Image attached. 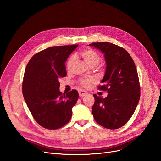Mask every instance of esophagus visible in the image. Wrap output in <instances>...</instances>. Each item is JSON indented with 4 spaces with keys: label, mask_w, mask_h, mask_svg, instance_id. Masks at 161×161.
<instances>
[{
    "label": "esophagus",
    "mask_w": 161,
    "mask_h": 161,
    "mask_svg": "<svg viewBox=\"0 0 161 161\" xmlns=\"http://www.w3.org/2000/svg\"><path fill=\"white\" fill-rule=\"evenodd\" d=\"M79 96L80 97H84V96H85V95H86V94H87V92L85 91H83V90H80L79 91Z\"/></svg>",
    "instance_id": "1"
}]
</instances>
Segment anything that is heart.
I'll return each instance as SVG.
<instances>
[{
    "label": "heart",
    "instance_id": "heart-1",
    "mask_svg": "<svg viewBox=\"0 0 161 161\" xmlns=\"http://www.w3.org/2000/svg\"><path fill=\"white\" fill-rule=\"evenodd\" d=\"M79 55L83 58V60L89 66H96L99 63L101 60L100 56L95 50L91 49V48H86V49L82 50L79 52ZM76 60V56L72 55L67 61L66 67L68 70H70L75 64ZM95 78H83L80 80V83L85 87L89 86L91 83L95 82Z\"/></svg>",
    "mask_w": 161,
    "mask_h": 161
}]
</instances>
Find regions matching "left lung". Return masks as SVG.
I'll list each match as a JSON object with an SVG mask.
<instances>
[{"label":"left lung","instance_id":"8db88e82","mask_svg":"<svg viewBox=\"0 0 161 161\" xmlns=\"http://www.w3.org/2000/svg\"><path fill=\"white\" fill-rule=\"evenodd\" d=\"M89 46L104 54L106 70L101 80L103 85L98 89L108 93L104 99L93 95L92 114L103 127L119 128L132 116L140 100V82L134 62L127 51L114 43L97 42Z\"/></svg>","mask_w":161,"mask_h":161}]
</instances>
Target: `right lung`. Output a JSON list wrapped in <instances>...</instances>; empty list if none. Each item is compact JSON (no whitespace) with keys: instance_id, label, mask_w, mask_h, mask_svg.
Returning <instances> with one entry per match:
<instances>
[{"instance_id":"obj_1","label":"right lung","mask_w":161,"mask_h":161,"mask_svg":"<svg viewBox=\"0 0 161 161\" xmlns=\"http://www.w3.org/2000/svg\"><path fill=\"white\" fill-rule=\"evenodd\" d=\"M78 45L53 46L36 53L24 73L22 91L34 119L43 128L56 130L70 121L79 99L76 90L62 93L61 78L66 76L65 62Z\"/></svg>"}]
</instances>
